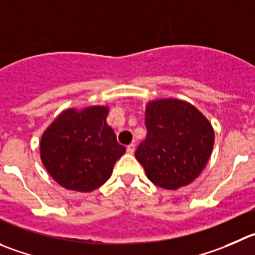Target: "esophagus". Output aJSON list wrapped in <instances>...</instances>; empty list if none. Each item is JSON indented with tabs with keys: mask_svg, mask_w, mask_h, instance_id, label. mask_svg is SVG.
<instances>
[{
	"mask_svg": "<svg viewBox=\"0 0 255 255\" xmlns=\"http://www.w3.org/2000/svg\"><path fill=\"white\" fill-rule=\"evenodd\" d=\"M126 151H128V154H134V151H135V145H134V144L128 145V147H126Z\"/></svg>",
	"mask_w": 255,
	"mask_h": 255,
	"instance_id": "esophagus-1",
	"label": "esophagus"
}]
</instances>
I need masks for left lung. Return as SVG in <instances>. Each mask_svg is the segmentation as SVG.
Listing matches in <instances>:
<instances>
[{
    "label": "left lung",
    "mask_w": 255,
    "mask_h": 255,
    "mask_svg": "<svg viewBox=\"0 0 255 255\" xmlns=\"http://www.w3.org/2000/svg\"><path fill=\"white\" fill-rule=\"evenodd\" d=\"M145 126L146 139L135 157L151 183L176 190L200 175L214 146V130L195 106L178 99L150 101Z\"/></svg>",
    "instance_id": "8db88e82"
}]
</instances>
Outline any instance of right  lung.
Segmentation results:
<instances>
[{
	"label": "right lung",
	"mask_w": 255,
	"mask_h": 255,
	"mask_svg": "<svg viewBox=\"0 0 255 255\" xmlns=\"http://www.w3.org/2000/svg\"><path fill=\"white\" fill-rule=\"evenodd\" d=\"M108 106L67 109L42 134L43 166L64 188L93 191L108 181L115 162L125 154L106 123Z\"/></svg>",
	"instance_id": "1"
}]
</instances>
